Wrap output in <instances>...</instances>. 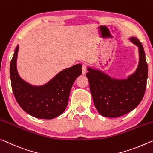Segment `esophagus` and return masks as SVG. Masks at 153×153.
Returning a JSON list of instances; mask_svg holds the SVG:
<instances>
[{"label": "esophagus", "instance_id": "obj_1", "mask_svg": "<svg viewBox=\"0 0 153 153\" xmlns=\"http://www.w3.org/2000/svg\"><path fill=\"white\" fill-rule=\"evenodd\" d=\"M87 72V68H86V66H82V74H85Z\"/></svg>", "mask_w": 153, "mask_h": 153}]
</instances>
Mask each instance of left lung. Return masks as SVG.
<instances>
[{
	"label": "left lung",
	"instance_id": "obj_1",
	"mask_svg": "<svg viewBox=\"0 0 153 153\" xmlns=\"http://www.w3.org/2000/svg\"><path fill=\"white\" fill-rule=\"evenodd\" d=\"M129 40L138 47L139 62L136 71L127 79H118L100 70L87 68L94 104L103 117L115 118L128 113L138 106L144 97L148 78L144 50L136 37Z\"/></svg>",
	"mask_w": 153,
	"mask_h": 153
}]
</instances>
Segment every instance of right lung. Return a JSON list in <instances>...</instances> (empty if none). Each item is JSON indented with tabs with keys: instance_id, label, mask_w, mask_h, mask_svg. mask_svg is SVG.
<instances>
[{
	"instance_id": "1",
	"label": "right lung",
	"mask_w": 153,
	"mask_h": 153,
	"mask_svg": "<svg viewBox=\"0 0 153 153\" xmlns=\"http://www.w3.org/2000/svg\"><path fill=\"white\" fill-rule=\"evenodd\" d=\"M19 45L10 64V79L15 97L20 107L31 116L52 119L66 110L74 82L81 74L82 65L78 64L58 72L47 83L35 86L24 81L18 74L17 59Z\"/></svg>"
}]
</instances>
